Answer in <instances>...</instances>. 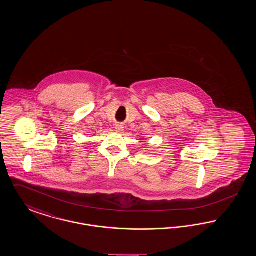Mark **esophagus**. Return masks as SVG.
Masks as SVG:
<instances>
[{"label": "esophagus", "mask_w": 256, "mask_h": 256, "mask_svg": "<svg viewBox=\"0 0 256 256\" xmlns=\"http://www.w3.org/2000/svg\"><path fill=\"white\" fill-rule=\"evenodd\" d=\"M124 126L121 124H116V126H115V130H116V132H122V130H124Z\"/></svg>", "instance_id": "34e87169"}]
</instances>
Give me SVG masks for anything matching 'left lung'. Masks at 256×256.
<instances>
[{
	"label": "left lung",
	"mask_w": 256,
	"mask_h": 256,
	"mask_svg": "<svg viewBox=\"0 0 256 256\" xmlns=\"http://www.w3.org/2000/svg\"><path fill=\"white\" fill-rule=\"evenodd\" d=\"M140 142H143V141H140Z\"/></svg>",
	"instance_id": "8db88e82"
}]
</instances>
